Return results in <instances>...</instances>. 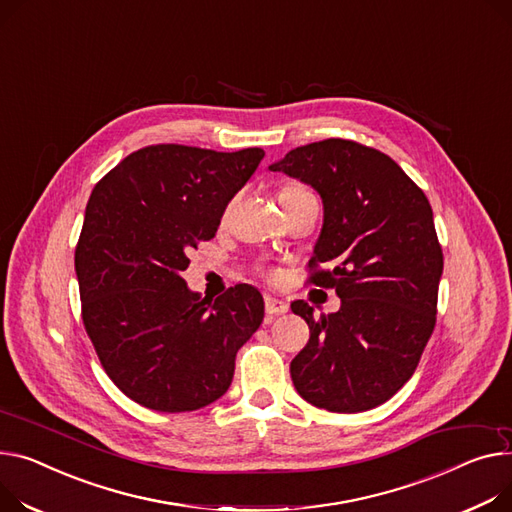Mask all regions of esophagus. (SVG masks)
I'll use <instances>...</instances> for the list:
<instances>
[{"label": "esophagus", "mask_w": 512, "mask_h": 512, "mask_svg": "<svg viewBox=\"0 0 512 512\" xmlns=\"http://www.w3.org/2000/svg\"><path fill=\"white\" fill-rule=\"evenodd\" d=\"M288 302L280 300V298H274V296H265V313L267 315H284L288 313Z\"/></svg>", "instance_id": "1"}]
</instances>
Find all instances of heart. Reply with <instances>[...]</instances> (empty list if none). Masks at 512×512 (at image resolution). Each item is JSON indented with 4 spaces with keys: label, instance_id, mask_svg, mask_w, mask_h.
I'll return each mask as SVG.
<instances>
[{
    "label": "heart",
    "instance_id": "obj_1",
    "mask_svg": "<svg viewBox=\"0 0 512 512\" xmlns=\"http://www.w3.org/2000/svg\"><path fill=\"white\" fill-rule=\"evenodd\" d=\"M292 189H304V187H288V189H284V191H292ZM267 276H269V280L278 282V280H280V271H276V269H269V271H267Z\"/></svg>",
    "mask_w": 512,
    "mask_h": 512
}]
</instances>
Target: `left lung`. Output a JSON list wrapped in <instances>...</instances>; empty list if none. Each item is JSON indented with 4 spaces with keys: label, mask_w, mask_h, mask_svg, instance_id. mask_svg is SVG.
I'll list each match as a JSON object with an SVG mask.
<instances>
[{
    "label": "left lung",
    "mask_w": 512,
    "mask_h": 512,
    "mask_svg": "<svg viewBox=\"0 0 512 512\" xmlns=\"http://www.w3.org/2000/svg\"><path fill=\"white\" fill-rule=\"evenodd\" d=\"M269 168L319 191L325 218L306 282L342 298L319 317L292 302L311 329L292 383L323 410H372L412 379L436 325L445 261L428 197L393 158L352 140L294 148Z\"/></svg>",
    "instance_id": "1"
}]
</instances>
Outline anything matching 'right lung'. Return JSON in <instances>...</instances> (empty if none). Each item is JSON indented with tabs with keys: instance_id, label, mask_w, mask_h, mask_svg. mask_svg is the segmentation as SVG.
Masks as SVG:
<instances>
[{
	"instance_id": "1",
	"label": "right lung",
	"mask_w": 512,
	"mask_h": 512,
	"mask_svg": "<svg viewBox=\"0 0 512 512\" xmlns=\"http://www.w3.org/2000/svg\"><path fill=\"white\" fill-rule=\"evenodd\" d=\"M265 152L146 146L102 177L76 245L82 321L109 379L154 412H193L220 399L236 352L263 321L249 284L201 298L183 280L189 253Z\"/></svg>"
}]
</instances>
